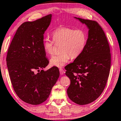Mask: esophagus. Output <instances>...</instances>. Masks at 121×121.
I'll list each match as a JSON object with an SVG mask.
<instances>
[{"mask_svg":"<svg viewBox=\"0 0 121 121\" xmlns=\"http://www.w3.org/2000/svg\"><path fill=\"white\" fill-rule=\"evenodd\" d=\"M59 71H60V74H61V75H63L64 74V73H65V71H64V70L62 68H60L59 69Z\"/></svg>","mask_w":121,"mask_h":121,"instance_id":"1","label":"esophagus"}]
</instances>
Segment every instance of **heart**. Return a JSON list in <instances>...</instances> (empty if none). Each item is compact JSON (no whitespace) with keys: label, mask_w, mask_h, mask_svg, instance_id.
I'll return each instance as SVG.
<instances>
[{"label":"heart","mask_w":121,"mask_h":121,"mask_svg":"<svg viewBox=\"0 0 121 121\" xmlns=\"http://www.w3.org/2000/svg\"><path fill=\"white\" fill-rule=\"evenodd\" d=\"M55 43H62V53L53 56L50 60L52 66L61 68L69 62L72 57L76 59L80 56L85 48L87 41V34L82 29H74L67 27H61L54 30L52 33ZM54 42L46 39L43 42V48L48 55L53 54Z\"/></svg>","instance_id":"b5f03b06"}]
</instances>
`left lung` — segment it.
Wrapping results in <instances>:
<instances>
[{"instance_id": "8db88e82", "label": "left lung", "mask_w": 121, "mask_h": 121, "mask_svg": "<svg viewBox=\"0 0 121 121\" xmlns=\"http://www.w3.org/2000/svg\"><path fill=\"white\" fill-rule=\"evenodd\" d=\"M74 18L89 30L83 52L65 68V74L70 80L67 92L73 102L85 105L96 99L104 90L110 73L111 54L106 36L98 23Z\"/></svg>"}]
</instances>
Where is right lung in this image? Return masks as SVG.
Segmentation results:
<instances>
[{
    "label": "right lung",
    "mask_w": 121,
    "mask_h": 121,
    "mask_svg": "<svg viewBox=\"0 0 121 121\" xmlns=\"http://www.w3.org/2000/svg\"><path fill=\"white\" fill-rule=\"evenodd\" d=\"M51 19L52 14H48L23 23L7 52V66L13 89L22 100L32 105L46 100L60 75L56 67L43 69L49 64L43 48V34Z\"/></svg>",
    "instance_id": "add662e5"
}]
</instances>
